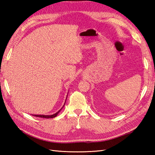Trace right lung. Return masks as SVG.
<instances>
[{
    "label": "right lung",
    "mask_w": 155,
    "mask_h": 155,
    "mask_svg": "<svg viewBox=\"0 0 155 155\" xmlns=\"http://www.w3.org/2000/svg\"><path fill=\"white\" fill-rule=\"evenodd\" d=\"M64 107V106H63ZM61 110H58L57 113H56L55 114H52V115H40V114H35V115H34V116H35V117H41V118H54V117H57V114H58V113L59 112L61 111Z\"/></svg>",
    "instance_id": "add662e5"
}]
</instances>
